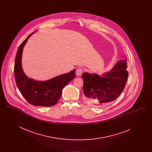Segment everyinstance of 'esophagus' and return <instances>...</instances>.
<instances>
[{
    "label": "esophagus",
    "mask_w": 152,
    "mask_h": 152,
    "mask_svg": "<svg viewBox=\"0 0 152 152\" xmlns=\"http://www.w3.org/2000/svg\"><path fill=\"white\" fill-rule=\"evenodd\" d=\"M83 72H84V70H83V68H77V69H76V75H77V76H81V75H82V73H83Z\"/></svg>",
    "instance_id": "obj_1"
}]
</instances>
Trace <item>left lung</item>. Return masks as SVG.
Returning a JSON list of instances; mask_svg holds the SVG:
<instances>
[{
  "mask_svg": "<svg viewBox=\"0 0 152 152\" xmlns=\"http://www.w3.org/2000/svg\"><path fill=\"white\" fill-rule=\"evenodd\" d=\"M126 65L125 60L119 61L110 72L105 73L103 76L83 73L84 101L92 107L99 108L114 101L126 86L128 77Z\"/></svg>",
  "mask_w": 152,
  "mask_h": 152,
  "instance_id": "left-lung-1",
  "label": "left lung"
}]
</instances>
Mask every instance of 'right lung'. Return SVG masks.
<instances>
[{
  "label": "right lung",
  "mask_w": 152,
  "mask_h": 152,
  "mask_svg": "<svg viewBox=\"0 0 152 152\" xmlns=\"http://www.w3.org/2000/svg\"><path fill=\"white\" fill-rule=\"evenodd\" d=\"M34 33L30 34L19 47L15 61V79L21 94L29 104L35 106L50 107L58 102L63 88L75 78L76 70L44 81H37L27 77L22 69V51L28 39Z\"/></svg>",
  "instance_id": "add662e5"
}]
</instances>
